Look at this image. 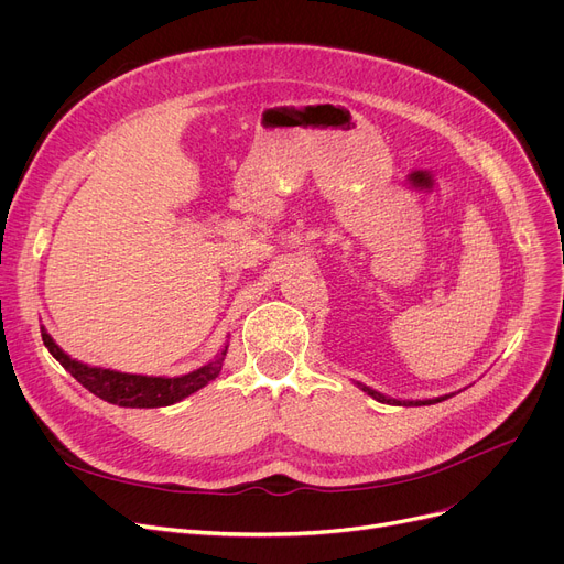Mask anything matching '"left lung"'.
<instances>
[{
    "label": "left lung",
    "mask_w": 564,
    "mask_h": 564,
    "mask_svg": "<svg viewBox=\"0 0 564 564\" xmlns=\"http://www.w3.org/2000/svg\"><path fill=\"white\" fill-rule=\"evenodd\" d=\"M357 387H359L361 391H366L370 398H375L377 402H383V404H400V406H423V404H434V402H441V400L451 398V395H441V398H434V400H395V398H387V395H381V393H377V391L364 387V383H357Z\"/></svg>",
    "instance_id": "1"
}]
</instances>
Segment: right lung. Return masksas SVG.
I'll return each instance as SVG.
<instances>
[{
    "mask_svg": "<svg viewBox=\"0 0 564 564\" xmlns=\"http://www.w3.org/2000/svg\"><path fill=\"white\" fill-rule=\"evenodd\" d=\"M41 336L52 357L62 364L84 389H88L109 404L132 406V409H155V406H169L185 400L187 395L203 389L207 381H213L221 372L226 351H228V345H224V349L210 364H205L198 370L187 372L183 377H148V375H128V372H116L109 368L86 366L77 359H70L68 354L52 340L45 327H41Z\"/></svg>",
    "mask_w": 564,
    "mask_h": 564,
    "instance_id": "right-lung-1",
    "label": "right lung"
}]
</instances>
